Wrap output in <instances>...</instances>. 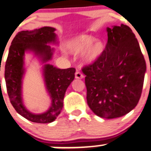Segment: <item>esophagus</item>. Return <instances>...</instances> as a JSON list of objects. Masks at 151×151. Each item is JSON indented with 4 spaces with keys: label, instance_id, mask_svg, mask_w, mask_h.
Here are the masks:
<instances>
[{
    "label": "esophagus",
    "instance_id": "obj_1",
    "mask_svg": "<svg viewBox=\"0 0 151 151\" xmlns=\"http://www.w3.org/2000/svg\"><path fill=\"white\" fill-rule=\"evenodd\" d=\"M84 78V75L79 71V70H77L76 72V78H78V79H81V78Z\"/></svg>",
    "mask_w": 151,
    "mask_h": 151
}]
</instances>
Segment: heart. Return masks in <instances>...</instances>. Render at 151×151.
Segmentation results:
<instances>
[{"mask_svg": "<svg viewBox=\"0 0 151 151\" xmlns=\"http://www.w3.org/2000/svg\"><path fill=\"white\" fill-rule=\"evenodd\" d=\"M91 35H81L73 38L69 43V48L73 52L80 53L85 50L83 55L86 62L91 63L98 59L104 51V44L102 41L97 40Z\"/></svg>", "mask_w": 151, "mask_h": 151, "instance_id": "b5f03b06", "label": "heart"}]
</instances>
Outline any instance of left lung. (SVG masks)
Wrapping results in <instances>:
<instances>
[{"label":"left lung","instance_id":"1","mask_svg":"<svg viewBox=\"0 0 151 151\" xmlns=\"http://www.w3.org/2000/svg\"><path fill=\"white\" fill-rule=\"evenodd\" d=\"M101 56L81 68L87 104L101 118L115 119L131 111L141 97L146 64L139 42L127 25L107 28Z\"/></svg>","mask_w":151,"mask_h":151}]
</instances>
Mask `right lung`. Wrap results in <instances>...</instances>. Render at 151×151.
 <instances>
[{
  "instance_id": "right-lung-1",
  "label": "right lung",
  "mask_w": 151,
  "mask_h": 151,
  "mask_svg": "<svg viewBox=\"0 0 151 151\" xmlns=\"http://www.w3.org/2000/svg\"><path fill=\"white\" fill-rule=\"evenodd\" d=\"M55 29L44 27L32 31L19 32L10 46L5 65V81L10 102L17 113L32 122L50 123L55 121L63 107V100L67 87L75 78L76 69H58L50 64L44 66L47 89L52 98V105L42 114L29 112L22 103L21 79L24 74V55L26 50H32L41 57L43 61L51 59L52 49L47 44L55 42Z\"/></svg>"
}]
</instances>
